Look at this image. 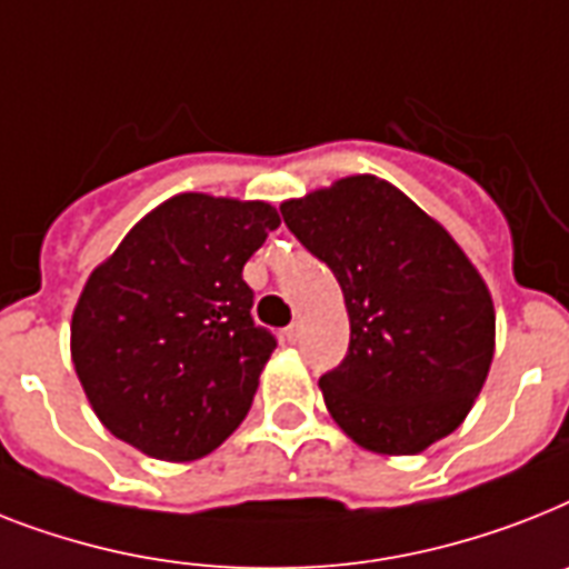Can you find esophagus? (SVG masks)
Wrapping results in <instances>:
<instances>
[{
  "instance_id": "1",
  "label": "esophagus",
  "mask_w": 569,
  "mask_h": 569,
  "mask_svg": "<svg viewBox=\"0 0 569 569\" xmlns=\"http://www.w3.org/2000/svg\"><path fill=\"white\" fill-rule=\"evenodd\" d=\"M300 332H303V327H300L298 321H295V325H289V327H286V341H292V345H295V341L300 339Z\"/></svg>"
}]
</instances>
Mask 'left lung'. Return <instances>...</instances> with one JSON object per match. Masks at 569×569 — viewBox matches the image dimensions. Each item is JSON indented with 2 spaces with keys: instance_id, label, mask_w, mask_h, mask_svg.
I'll list each match as a JSON object with an SVG mask.
<instances>
[{
  "instance_id": "left-lung-1",
  "label": "left lung",
  "mask_w": 569,
  "mask_h": 569,
  "mask_svg": "<svg viewBox=\"0 0 569 569\" xmlns=\"http://www.w3.org/2000/svg\"><path fill=\"white\" fill-rule=\"evenodd\" d=\"M280 212L345 295L348 357L318 380L345 436L415 456L459 429L491 371L497 332L491 292L459 242L373 174L289 198Z\"/></svg>"
}]
</instances>
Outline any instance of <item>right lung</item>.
<instances>
[{
    "label": "right lung",
    "instance_id": "add662e5",
    "mask_svg": "<svg viewBox=\"0 0 569 569\" xmlns=\"http://www.w3.org/2000/svg\"><path fill=\"white\" fill-rule=\"evenodd\" d=\"M274 228L266 201L180 192L87 277L69 350L92 412L124 445L192 461L242 423L277 348L253 325L242 269Z\"/></svg>",
    "mask_w": 569,
    "mask_h": 569
}]
</instances>
